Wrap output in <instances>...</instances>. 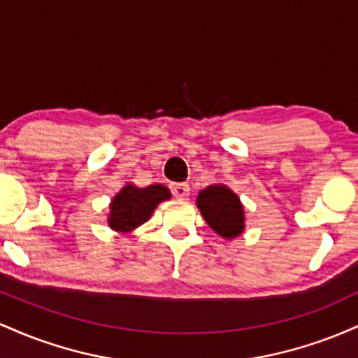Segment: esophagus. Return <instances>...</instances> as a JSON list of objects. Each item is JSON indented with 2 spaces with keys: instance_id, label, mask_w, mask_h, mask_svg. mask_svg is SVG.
Wrapping results in <instances>:
<instances>
[{
  "instance_id": "34e87169",
  "label": "esophagus",
  "mask_w": 358,
  "mask_h": 358,
  "mask_svg": "<svg viewBox=\"0 0 358 358\" xmlns=\"http://www.w3.org/2000/svg\"><path fill=\"white\" fill-rule=\"evenodd\" d=\"M170 188L176 199H187L190 195V187L187 183H171Z\"/></svg>"
}]
</instances>
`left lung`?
Wrapping results in <instances>:
<instances>
[{"label":"left lung","mask_w":358,"mask_h":358,"mask_svg":"<svg viewBox=\"0 0 358 358\" xmlns=\"http://www.w3.org/2000/svg\"><path fill=\"white\" fill-rule=\"evenodd\" d=\"M196 207L213 232L232 241L245 229L244 205L237 193L224 183L208 185L199 192Z\"/></svg>","instance_id":"8db88e82"}]
</instances>
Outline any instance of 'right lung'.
<instances>
[{"label":"right lung","instance_id":"add662e5","mask_svg":"<svg viewBox=\"0 0 358 358\" xmlns=\"http://www.w3.org/2000/svg\"><path fill=\"white\" fill-rule=\"evenodd\" d=\"M170 199L171 193L165 185L155 183L141 188L127 182L110 200L109 227L117 234H131L151 219L159 203Z\"/></svg>","mask_w":358,"mask_h":358}]
</instances>
